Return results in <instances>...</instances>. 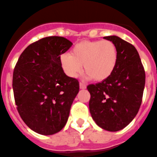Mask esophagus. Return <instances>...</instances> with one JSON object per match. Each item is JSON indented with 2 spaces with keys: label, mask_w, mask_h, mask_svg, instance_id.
Masks as SVG:
<instances>
[{
  "label": "esophagus",
  "mask_w": 157,
  "mask_h": 157,
  "mask_svg": "<svg viewBox=\"0 0 157 157\" xmlns=\"http://www.w3.org/2000/svg\"><path fill=\"white\" fill-rule=\"evenodd\" d=\"M79 87L80 89H86V85L83 82H79Z\"/></svg>",
  "instance_id": "esophagus-1"
}]
</instances>
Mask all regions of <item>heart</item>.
<instances>
[{
    "label": "heart",
    "mask_w": 157,
    "mask_h": 157,
    "mask_svg": "<svg viewBox=\"0 0 157 157\" xmlns=\"http://www.w3.org/2000/svg\"><path fill=\"white\" fill-rule=\"evenodd\" d=\"M117 59V47L110 40H84L76 44L69 55L60 56V64L69 77H78L83 65L88 78L101 82L113 74Z\"/></svg>",
    "instance_id": "obj_1"
}]
</instances>
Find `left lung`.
Instances as JSON below:
<instances>
[{
  "mask_svg": "<svg viewBox=\"0 0 157 157\" xmlns=\"http://www.w3.org/2000/svg\"><path fill=\"white\" fill-rule=\"evenodd\" d=\"M117 47L118 59L106 80L87 86L90 112L96 124L111 132L121 130L136 117L142 101L145 72L132 44L116 36H105Z\"/></svg>",
  "mask_w": 157,
  "mask_h": 157,
  "instance_id": "left-lung-1",
  "label": "left lung"
}]
</instances>
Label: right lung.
Masks as SVG:
<instances>
[{"label": "right lung", "mask_w": 157, "mask_h": 157, "mask_svg": "<svg viewBox=\"0 0 157 157\" xmlns=\"http://www.w3.org/2000/svg\"><path fill=\"white\" fill-rule=\"evenodd\" d=\"M72 45L62 36H48L31 44L15 66L13 89L18 113L37 133L52 135L67 121L79 82L68 77L60 56Z\"/></svg>", "instance_id": "add662e5"}]
</instances>
